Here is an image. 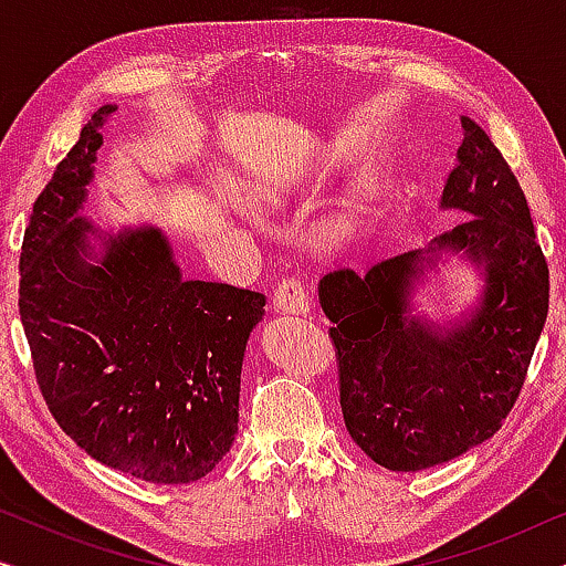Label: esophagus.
<instances>
[{
  "mask_svg": "<svg viewBox=\"0 0 566 566\" xmlns=\"http://www.w3.org/2000/svg\"><path fill=\"white\" fill-rule=\"evenodd\" d=\"M273 304L283 314H306L312 308L308 291L301 277H285V281L277 283L273 291Z\"/></svg>",
  "mask_w": 566,
  "mask_h": 566,
  "instance_id": "obj_1",
  "label": "esophagus"
}]
</instances>
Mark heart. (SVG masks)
Returning <instances> with one entry per match:
<instances>
[{"label":"heart","mask_w":566,"mask_h":566,"mask_svg":"<svg viewBox=\"0 0 566 566\" xmlns=\"http://www.w3.org/2000/svg\"><path fill=\"white\" fill-rule=\"evenodd\" d=\"M301 188V172L298 169H270L258 180L252 182L250 196L254 203L265 208H281L296 196Z\"/></svg>","instance_id":"b5f03b06"}]
</instances>
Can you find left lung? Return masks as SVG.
I'll list each match as a JSON object with an SVG mask.
<instances>
[{
	"instance_id": "8db88e82",
	"label": "left lung",
	"mask_w": 566,
	"mask_h": 566,
	"mask_svg": "<svg viewBox=\"0 0 566 566\" xmlns=\"http://www.w3.org/2000/svg\"><path fill=\"white\" fill-rule=\"evenodd\" d=\"M461 128L440 208L471 219L366 273L337 268L319 281L345 428L360 451L391 471L459 459L500 430L548 312V268L521 185L474 120L461 115ZM443 253L474 264L483 291L469 313L438 325L411 298Z\"/></svg>"
}]
</instances>
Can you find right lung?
I'll list each match as a JSON object with an SVG mask.
<instances>
[{
    "label": "right lung",
    "instance_id": "1",
    "mask_svg": "<svg viewBox=\"0 0 566 566\" xmlns=\"http://www.w3.org/2000/svg\"><path fill=\"white\" fill-rule=\"evenodd\" d=\"M103 105L38 196L20 252V319L45 405L92 459L188 484L234 443L247 339L262 293L185 281L165 231L80 216Z\"/></svg>",
    "mask_w": 566,
    "mask_h": 566
}]
</instances>
